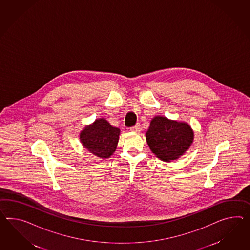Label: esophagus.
<instances>
[{"instance_id": "1", "label": "esophagus", "mask_w": 250, "mask_h": 250, "mask_svg": "<svg viewBox=\"0 0 250 250\" xmlns=\"http://www.w3.org/2000/svg\"><path fill=\"white\" fill-rule=\"evenodd\" d=\"M129 129H130L131 131H134V132H139V131L141 130V125H140L139 123H137L133 127H130Z\"/></svg>"}]
</instances>
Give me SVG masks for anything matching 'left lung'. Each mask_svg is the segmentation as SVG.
I'll use <instances>...</instances> for the list:
<instances>
[{
	"label": "left lung",
	"instance_id": "8db88e82",
	"mask_svg": "<svg viewBox=\"0 0 250 250\" xmlns=\"http://www.w3.org/2000/svg\"><path fill=\"white\" fill-rule=\"evenodd\" d=\"M193 136L188 124L157 116L150 122L146 140L148 147L159 159L170 161L183 155L191 145Z\"/></svg>",
	"mask_w": 250,
	"mask_h": 250
}]
</instances>
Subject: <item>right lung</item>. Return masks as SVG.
<instances>
[{
	"mask_svg": "<svg viewBox=\"0 0 250 250\" xmlns=\"http://www.w3.org/2000/svg\"><path fill=\"white\" fill-rule=\"evenodd\" d=\"M120 129L112 127L104 119L97 120L80 135L84 147L100 158H109L115 151Z\"/></svg>",
	"mask_w": 250,
	"mask_h": 250,
	"instance_id": "1",
	"label": "right lung"
}]
</instances>
